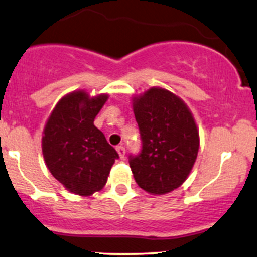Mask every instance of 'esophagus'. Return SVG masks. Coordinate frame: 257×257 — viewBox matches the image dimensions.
<instances>
[{"label":"esophagus","instance_id":"1","mask_svg":"<svg viewBox=\"0 0 257 257\" xmlns=\"http://www.w3.org/2000/svg\"><path fill=\"white\" fill-rule=\"evenodd\" d=\"M116 152H117L118 157H120L121 159L125 158L126 151H125V147H123V146H117V147H116Z\"/></svg>","mask_w":257,"mask_h":257}]
</instances>
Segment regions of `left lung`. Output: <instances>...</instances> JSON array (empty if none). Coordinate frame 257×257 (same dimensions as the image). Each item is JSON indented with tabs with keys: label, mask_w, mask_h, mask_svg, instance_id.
Returning <instances> with one entry per match:
<instances>
[{
	"label": "left lung",
	"mask_w": 257,
	"mask_h": 257,
	"mask_svg": "<svg viewBox=\"0 0 257 257\" xmlns=\"http://www.w3.org/2000/svg\"><path fill=\"white\" fill-rule=\"evenodd\" d=\"M142 151L130 157V168L141 189L165 195L184 184L200 148L194 115L180 96L152 87L132 98Z\"/></svg>",
	"instance_id": "8db88e82"
}]
</instances>
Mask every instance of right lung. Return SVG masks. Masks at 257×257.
Segmentation results:
<instances>
[{
  "label": "right lung",
  "mask_w": 257,
  "mask_h": 257,
  "mask_svg": "<svg viewBox=\"0 0 257 257\" xmlns=\"http://www.w3.org/2000/svg\"><path fill=\"white\" fill-rule=\"evenodd\" d=\"M109 94L90 96L83 89L63 95L46 120L41 137L44 161L55 179L78 196L105 186L116 151L107 143L94 118Z\"/></svg>",
  "instance_id": "add662e5"
}]
</instances>
